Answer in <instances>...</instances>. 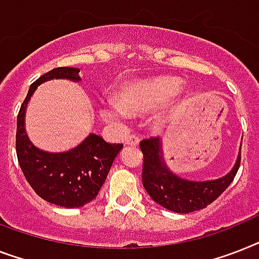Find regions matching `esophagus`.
Segmentation results:
<instances>
[{
	"mask_svg": "<svg viewBox=\"0 0 259 259\" xmlns=\"http://www.w3.org/2000/svg\"><path fill=\"white\" fill-rule=\"evenodd\" d=\"M125 144L127 145V146H137V145L140 144V138L137 136H134V134H132V136H129L126 138Z\"/></svg>",
	"mask_w": 259,
	"mask_h": 259,
	"instance_id": "1",
	"label": "esophagus"
}]
</instances>
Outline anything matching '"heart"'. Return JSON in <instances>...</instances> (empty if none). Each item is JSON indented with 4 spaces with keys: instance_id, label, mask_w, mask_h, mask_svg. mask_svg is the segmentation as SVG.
I'll use <instances>...</instances> for the list:
<instances>
[{
    "instance_id": "b5f03b06",
    "label": "heart",
    "mask_w": 259,
    "mask_h": 259,
    "mask_svg": "<svg viewBox=\"0 0 259 259\" xmlns=\"http://www.w3.org/2000/svg\"><path fill=\"white\" fill-rule=\"evenodd\" d=\"M181 88V81L173 77H159L153 79H141L123 86L118 94V101L111 100L101 108V113L109 119L125 117V110L132 114L163 104L176 96Z\"/></svg>"
}]
</instances>
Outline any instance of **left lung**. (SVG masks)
Instances as JSON below:
<instances>
[{
  "label": "left lung",
  "instance_id": "8db88e82",
  "mask_svg": "<svg viewBox=\"0 0 259 259\" xmlns=\"http://www.w3.org/2000/svg\"><path fill=\"white\" fill-rule=\"evenodd\" d=\"M144 154L142 184L151 199L174 213L188 214L205 209L215 201L234 180L241 163V153L226 176L213 181H188L170 171L162 157V142L157 137L141 141Z\"/></svg>",
  "mask_w": 259,
  "mask_h": 259
}]
</instances>
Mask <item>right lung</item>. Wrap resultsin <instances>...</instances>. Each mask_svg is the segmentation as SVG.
Masks as SVG:
<instances>
[{"mask_svg": "<svg viewBox=\"0 0 259 259\" xmlns=\"http://www.w3.org/2000/svg\"><path fill=\"white\" fill-rule=\"evenodd\" d=\"M79 69L56 68L30 85L17 117L16 151L20 167L33 190L48 202L62 207H81L93 201L108 177L122 144H108L89 134L78 146L62 153L39 150L25 132V111L37 86L54 78L81 81Z\"/></svg>", "mask_w": 259, "mask_h": 259, "instance_id": "right-lung-1", "label": "right lung"}]
</instances>
